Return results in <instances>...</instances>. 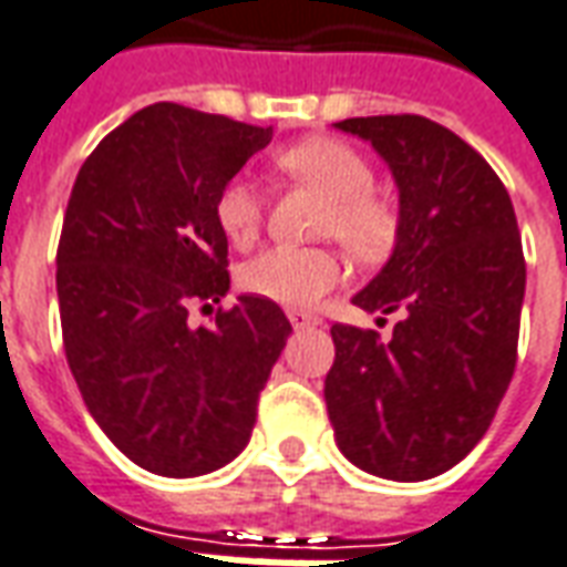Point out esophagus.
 <instances>
[{"mask_svg": "<svg viewBox=\"0 0 567 567\" xmlns=\"http://www.w3.org/2000/svg\"><path fill=\"white\" fill-rule=\"evenodd\" d=\"M290 323H292V329H311V327H317V323H320V320H317L315 315H308V311H290Z\"/></svg>", "mask_w": 567, "mask_h": 567, "instance_id": "1", "label": "esophagus"}]
</instances>
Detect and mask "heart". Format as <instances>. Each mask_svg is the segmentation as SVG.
I'll return each mask as SVG.
<instances>
[{"instance_id": "heart-1", "label": "heart", "mask_w": 567, "mask_h": 567, "mask_svg": "<svg viewBox=\"0 0 567 567\" xmlns=\"http://www.w3.org/2000/svg\"><path fill=\"white\" fill-rule=\"evenodd\" d=\"M280 174L327 198L320 216V235L336 238L344 250L372 262L391 250L400 228V213L391 198L372 188V167L354 146L311 136L280 148L275 155ZM216 226L235 247H250L259 238L265 200L247 179H231L216 195ZM344 275L341 259L332 250H296L271 247L240 268V287L259 299L308 308L320 302Z\"/></svg>"}]
</instances>
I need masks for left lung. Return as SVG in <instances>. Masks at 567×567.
Here are the masks:
<instances>
[{
  "mask_svg": "<svg viewBox=\"0 0 567 567\" xmlns=\"http://www.w3.org/2000/svg\"><path fill=\"white\" fill-rule=\"evenodd\" d=\"M369 140L400 188L388 265L354 296L403 311L391 341L336 323L323 396L341 455L381 480L421 483L480 443L516 369L525 256L507 188L483 155L421 115L336 122Z\"/></svg>",
  "mask_w": 567,
  "mask_h": 567,
  "instance_id": "left-lung-1",
  "label": "left lung"
}]
</instances>
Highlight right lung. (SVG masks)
Here are the masks:
<instances>
[{"mask_svg":"<svg viewBox=\"0 0 567 567\" xmlns=\"http://www.w3.org/2000/svg\"><path fill=\"white\" fill-rule=\"evenodd\" d=\"M268 143L271 127L155 103L75 176L58 247L63 351L87 412L148 473L188 480L235 461L290 339L259 296L188 323L231 284L216 195Z\"/></svg>","mask_w":567,"mask_h":567,"instance_id":"right-lung-1","label":"right lung"}]
</instances>
